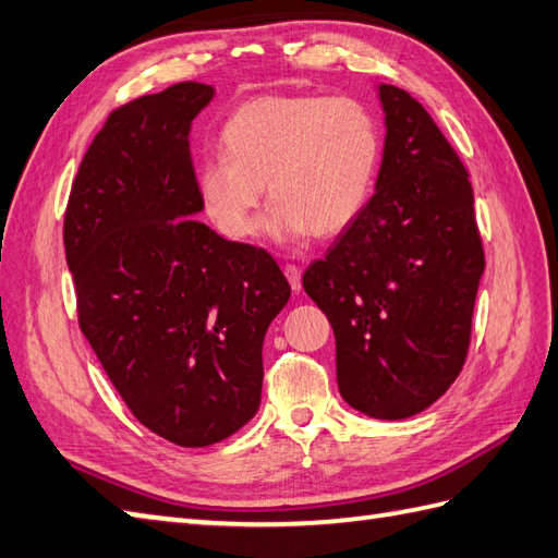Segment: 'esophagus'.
<instances>
[{
  "instance_id": "esophagus-1",
  "label": "esophagus",
  "mask_w": 558,
  "mask_h": 558,
  "mask_svg": "<svg viewBox=\"0 0 558 558\" xmlns=\"http://www.w3.org/2000/svg\"><path fill=\"white\" fill-rule=\"evenodd\" d=\"M283 275H287V279H289V283H291V289H293V291H301V289H303V281H301V267H298V265H287V267H283Z\"/></svg>"
}]
</instances>
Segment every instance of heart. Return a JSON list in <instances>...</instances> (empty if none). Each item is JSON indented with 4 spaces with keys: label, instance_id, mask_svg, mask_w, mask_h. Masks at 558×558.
I'll return each mask as SVG.
<instances>
[{
    "label": "heart",
    "instance_id": "b5f03b06",
    "mask_svg": "<svg viewBox=\"0 0 558 558\" xmlns=\"http://www.w3.org/2000/svg\"><path fill=\"white\" fill-rule=\"evenodd\" d=\"M222 154L198 168V194L229 239L255 232V210L275 201L265 229L277 239L331 236L362 213L381 160V130L355 97H260L229 116Z\"/></svg>",
    "mask_w": 558,
    "mask_h": 558
}]
</instances>
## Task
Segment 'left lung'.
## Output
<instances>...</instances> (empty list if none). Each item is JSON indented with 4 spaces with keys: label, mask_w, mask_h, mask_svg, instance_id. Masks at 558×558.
Instances as JSON below:
<instances>
[{
    "label": "left lung",
    "mask_w": 558,
    "mask_h": 558,
    "mask_svg": "<svg viewBox=\"0 0 558 558\" xmlns=\"http://www.w3.org/2000/svg\"><path fill=\"white\" fill-rule=\"evenodd\" d=\"M386 146L376 192L303 275L329 317L343 400L407 418L454 384L485 269L464 162L410 92L378 87Z\"/></svg>",
    "instance_id": "obj_1"
}]
</instances>
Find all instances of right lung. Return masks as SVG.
<instances>
[{
  "mask_svg": "<svg viewBox=\"0 0 558 558\" xmlns=\"http://www.w3.org/2000/svg\"><path fill=\"white\" fill-rule=\"evenodd\" d=\"M213 94L177 83L108 113L63 217L80 331L134 418L180 447L255 416L265 331L291 295L265 248L194 217L189 130Z\"/></svg>",
  "mask_w": 558,
  "mask_h": 558,
  "instance_id": "1",
  "label": "right lung"
}]
</instances>
